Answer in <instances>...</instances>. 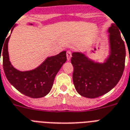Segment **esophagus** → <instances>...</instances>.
<instances>
[{
	"label": "esophagus",
	"mask_w": 130,
	"mask_h": 130,
	"mask_svg": "<svg viewBox=\"0 0 130 130\" xmlns=\"http://www.w3.org/2000/svg\"><path fill=\"white\" fill-rule=\"evenodd\" d=\"M71 57H72V53H71V51H67V59L68 61H69L71 59Z\"/></svg>",
	"instance_id": "34e87169"
}]
</instances>
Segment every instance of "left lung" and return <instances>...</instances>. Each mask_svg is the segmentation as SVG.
<instances>
[{
  "label": "left lung",
  "mask_w": 130,
  "mask_h": 130,
  "mask_svg": "<svg viewBox=\"0 0 130 130\" xmlns=\"http://www.w3.org/2000/svg\"><path fill=\"white\" fill-rule=\"evenodd\" d=\"M108 31L110 55L105 63H96L81 53H72L71 62L73 66V84L82 96L94 99L103 96L117 85L123 75L125 44L115 23L111 25Z\"/></svg>",
  "instance_id": "1"
}]
</instances>
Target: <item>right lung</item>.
<instances>
[{"label": "right lung", "mask_w": 130, "mask_h": 130, "mask_svg": "<svg viewBox=\"0 0 130 130\" xmlns=\"http://www.w3.org/2000/svg\"><path fill=\"white\" fill-rule=\"evenodd\" d=\"M13 29V28L11 31ZM9 38L10 36L6 39L3 47H0V57L1 55L3 56V69L7 79L17 90L27 96L34 99L45 96L51 91L57 73L67 61L66 51L48 57L41 65L33 70L20 71L14 68L9 61Z\"/></svg>", "instance_id": "obj_1"}]
</instances>
